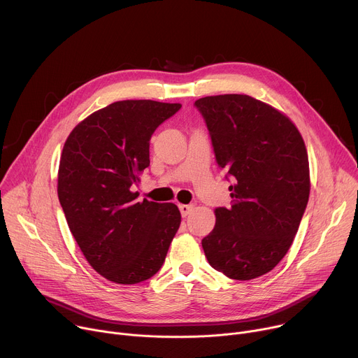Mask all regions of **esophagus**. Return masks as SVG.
<instances>
[{"mask_svg": "<svg viewBox=\"0 0 358 358\" xmlns=\"http://www.w3.org/2000/svg\"><path fill=\"white\" fill-rule=\"evenodd\" d=\"M179 210H180L182 216L186 217L193 210V206L192 205H179Z\"/></svg>", "mask_w": 358, "mask_h": 358, "instance_id": "obj_1", "label": "esophagus"}]
</instances>
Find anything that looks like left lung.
<instances>
[{"mask_svg":"<svg viewBox=\"0 0 358 358\" xmlns=\"http://www.w3.org/2000/svg\"><path fill=\"white\" fill-rule=\"evenodd\" d=\"M212 136L216 161L233 176L231 208L215 210L202 241L209 264L234 280H252L286 256L310 194L308 156L297 127L249 95L194 102Z\"/></svg>","mask_w":358,"mask_h":358,"instance_id":"obj_1","label":"left lung"}]
</instances>
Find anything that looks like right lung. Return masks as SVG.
<instances>
[{
    "label": "right lung",
    "mask_w": 358,
    "mask_h": 358,
    "mask_svg": "<svg viewBox=\"0 0 358 358\" xmlns=\"http://www.w3.org/2000/svg\"><path fill=\"white\" fill-rule=\"evenodd\" d=\"M180 103L113 102L79 122L66 138L58 197L88 263L106 280L136 285L162 267L180 224L175 203L138 202L131 186L149 166V139Z\"/></svg>",
    "instance_id": "obj_1"
}]
</instances>
